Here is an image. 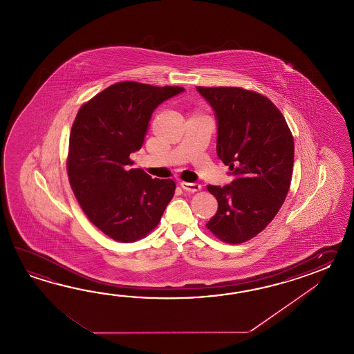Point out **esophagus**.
<instances>
[{"label":"esophagus","mask_w":354,"mask_h":354,"mask_svg":"<svg viewBox=\"0 0 354 354\" xmlns=\"http://www.w3.org/2000/svg\"><path fill=\"white\" fill-rule=\"evenodd\" d=\"M180 186L187 192H197L201 189V185L198 183H189V182H180Z\"/></svg>","instance_id":"esophagus-1"}]
</instances>
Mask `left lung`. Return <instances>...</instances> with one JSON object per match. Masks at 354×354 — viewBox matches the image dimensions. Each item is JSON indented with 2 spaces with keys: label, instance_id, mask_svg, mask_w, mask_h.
<instances>
[{
  "label": "left lung",
  "instance_id": "8db88e82",
  "mask_svg": "<svg viewBox=\"0 0 354 354\" xmlns=\"http://www.w3.org/2000/svg\"><path fill=\"white\" fill-rule=\"evenodd\" d=\"M218 119L216 153L234 180L207 189L218 200L206 227L218 239L241 244L277 215L290 189L294 138L270 98L241 87H196Z\"/></svg>",
  "mask_w": 354,
  "mask_h": 354
}]
</instances>
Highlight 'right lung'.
<instances>
[{"instance_id": "1", "label": "right lung", "mask_w": 354, "mask_h": 354, "mask_svg": "<svg viewBox=\"0 0 354 354\" xmlns=\"http://www.w3.org/2000/svg\"><path fill=\"white\" fill-rule=\"evenodd\" d=\"M177 86L113 83L83 104L72 125L67 174L72 191L93 225L111 239L133 243L158 225L176 189L174 180L129 169L144 143L151 113L183 92Z\"/></svg>"}]
</instances>
